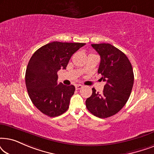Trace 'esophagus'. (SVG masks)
I'll use <instances>...</instances> for the list:
<instances>
[{
  "label": "esophagus",
  "mask_w": 154,
  "mask_h": 154,
  "mask_svg": "<svg viewBox=\"0 0 154 154\" xmlns=\"http://www.w3.org/2000/svg\"><path fill=\"white\" fill-rule=\"evenodd\" d=\"M83 88V85H75V90H80Z\"/></svg>",
  "instance_id": "1"
}]
</instances>
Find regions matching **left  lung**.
<instances>
[{"instance_id": "1", "label": "left lung", "mask_w": 154, "mask_h": 154, "mask_svg": "<svg viewBox=\"0 0 154 154\" xmlns=\"http://www.w3.org/2000/svg\"><path fill=\"white\" fill-rule=\"evenodd\" d=\"M100 55L98 73L106 82L102 93L92 88L85 101L88 110L95 116L105 119L117 113L128 102L134 83L132 64L123 52L109 43L92 44Z\"/></svg>"}]
</instances>
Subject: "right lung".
Listing matches in <instances>:
<instances>
[{
  "mask_svg": "<svg viewBox=\"0 0 154 154\" xmlns=\"http://www.w3.org/2000/svg\"><path fill=\"white\" fill-rule=\"evenodd\" d=\"M82 43L54 41L37 50L29 60L25 82L31 102L40 111L50 117L66 112L74 94L73 85H57V71L66 69L69 60Z\"/></svg>",
  "mask_w": 154,
  "mask_h": 154,
  "instance_id": "add662e5",
  "label": "right lung"
}]
</instances>
